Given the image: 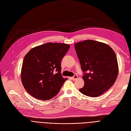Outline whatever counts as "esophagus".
Listing matches in <instances>:
<instances>
[{
  "label": "esophagus",
  "instance_id": "34e87169",
  "mask_svg": "<svg viewBox=\"0 0 131 131\" xmlns=\"http://www.w3.org/2000/svg\"><path fill=\"white\" fill-rule=\"evenodd\" d=\"M71 79L73 80H77L78 79V76H77V75H74V77L71 78Z\"/></svg>",
  "mask_w": 131,
  "mask_h": 131
}]
</instances>
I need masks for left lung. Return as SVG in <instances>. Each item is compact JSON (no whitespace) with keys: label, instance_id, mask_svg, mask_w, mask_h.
<instances>
[{"label":"left lung","instance_id":"left-lung-1","mask_svg":"<svg viewBox=\"0 0 131 131\" xmlns=\"http://www.w3.org/2000/svg\"><path fill=\"white\" fill-rule=\"evenodd\" d=\"M74 47L84 73V85L80 91L91 97L101 95L113 85L118 76L114 51L108 45L92 40L78 42Z\"/></svg>","mask_w":131,"mask_h":131}]
</instances>
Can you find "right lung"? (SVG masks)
Listing matches in <instances>:
<instances>
[{
    "mask_svg": "<svg viewBox=\"0 0 131 131\" xmlns=\"http://www.w3.org/2000/svg\"><path fill=\"white\" fill-rule=\"evenodd\" d=\"M70 46L47 43L34 47L25 55L21 70L23 85L30 95L48 100L56 96L67 79L61 74V61Z\"/></svg>",
    "mask_w": 131,
    "mask_h": 131,
    "instance_id": "obj_1",
    "label": "right lung"
}]
</instances>
